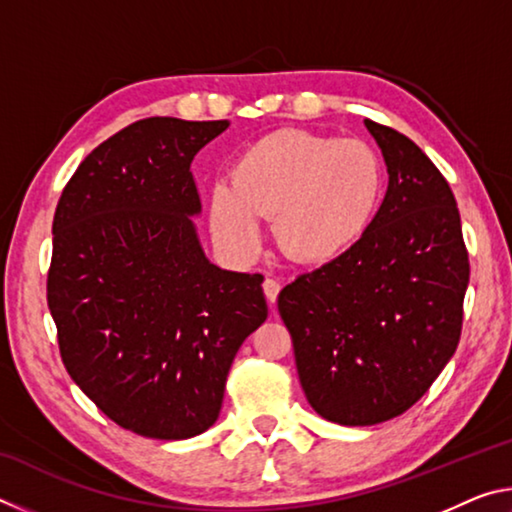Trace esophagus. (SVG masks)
I'll return each instance as SVG.
<instances>
[{"label": "esophagus", "mask_w": 512, "mask_h": 512, "mask_svg": "<svg viewBox=\"0 0 512 512\" xmlns=\"http://www.w3.org/2000/svg\"><path fill=\"white\" fill-rule=\"evenodd\" d=\"M280 282L277 280H273V277H266L264 280V296H266V300L271 302V307L275 305V300H277V293H280Z\"/></svg>", "instance_id": "1"}]
</instances>
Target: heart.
I'll use <instances>...</instances> for the list:
<instances>
[{"label":"heart","mask_w":512,"mask_h":512,"mask_svg":"<svg viewBox=\"0 0 512 512\" xmlns=\"http://www.w3.org/2000/svg\"><path fill=\"white\" fill-rule=\"evenodd\" d=\"M384 192L377 153L357 140L280 128L246 146L207 201L214 239L237 257L262 246V216L291 262L320 266L368 235Z\"/></svg>","instance_id":"1"}]
</instances>
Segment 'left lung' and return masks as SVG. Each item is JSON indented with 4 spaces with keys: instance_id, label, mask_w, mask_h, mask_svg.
Instances as JSON below:
<instances>
[{
    "instance_id": "left-lung-1",
    "label": "left lung",
    "mask_w": 512,
    "mask_h": 512,
    "mask_svg": "<svg viewBox=\"0 0 512 512\" xmlns=\"http://www.w3.org/2000/svg\"><path fill=\"white\" fill-rule=\"evenodd\" d=\"M388 189L361 244L277 296L298 377L325 420L368 427L402 415L454 357L470 262L443 173L409 137L363 121Z\"/></svg>"
}]
</instances>
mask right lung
I'll list each match as a JSON object with an SVG mask.
<instances>
[{
	"label": "right lung",
	"mask_w": 512,
	"mask_h": 512,
	"mask_svg": "<svg viewBox=\"0 0 512 512\" xmlns=\"http://www.w3.org/2000/svg\"><path fill=\"white\" fill-rule=\"evenodd\" d=\"M230 126L151 117L99 144L54 216L47 302L74 384L133 433L183 440L219 418L235 354L268 316L264 275L207 259L192 160Z\"/></svg>",
	"instance_id": "1"
}]
</instances>
